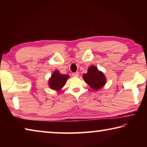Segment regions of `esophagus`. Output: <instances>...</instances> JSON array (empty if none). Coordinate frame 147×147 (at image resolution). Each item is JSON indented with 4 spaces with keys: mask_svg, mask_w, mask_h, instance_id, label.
<instances>
[{
    "mask_svg": "<svg viewBox=\"0 0 147 147\" xmlns=\"http://www.w3.org/2000/svg\"><path fill=\"white\" fill-rule=\"evenodd\" d=\"M72 75H73V77H78L79 76V73H78V72H76V73H73Z\"/></svg>",
    "mask_w": 147,
    "mask_h": 147,
    "instance_id": "esophagus-1",
    "label": "esophagus"
}]
</instances>
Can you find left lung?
<instances>
[{
	"instance_id": "1",
	"label": "left lung",
	"mask_w": 147,
	"mask_h": 147,
	"mask_svg": "<svg viewBox=\"0 0 147 147\" xmlns=\"http://www.w3.org/2000/svg\"><path fill=\"white\" fill-rule=\"evenodd\" d=\"M82 77L86 84H88L93 90L97 91L102 89L106 83V78L104 74L94 65L89 67L88 73L84 74Z\"/></svg>"
}]
</instances>
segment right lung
<instances>
[{"instance_id":"add662e5","label":"right lung","mask_w":147,"mask_h":147,"mask_svg":"<svg viewBox=\"0 0 147 147\" xmlns=\"http://www.w3.org/2000/svg\"><path fill=\"white\" fill-rule=\"evenodd\" d=\"M67 74H63L59 71L56 70L52 74L51 78L49 79V86L53 90L59 91L63 88L67 79L69 78Z\"/></svg>"}]
</instances>
